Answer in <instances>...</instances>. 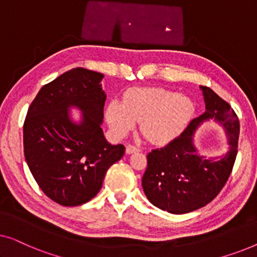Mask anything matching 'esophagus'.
<instances>
[{
	"label": "esophagus",
	"instance_id": "esophagus-1",
	"mask_svg": "<svg viewBox=\"0 0 257 257\" xmlns=\"http://www.w3.org/2000/svg\"><path fill=\"white\" fill-rule=\"evenodd\" d=\"M139 151H140L139 147H137V146H135V145H131V144H130V145L126 146V153H127V154L139 152Z\"/></svg>",
	"mask_w": 257,
	"mask_h": 257
}]
</instances>
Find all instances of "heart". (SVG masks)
I'll use <instances>...</instances> for the list:
<instances>
[{
  "instance_id": "1",
  "label": "heart",
  "mask_w": 257,
  "mask_h": 257,
  "mask_svg": "<svg viewBox=\"0 0 257 257\" xmlns=\"http://www.w3.org/2000/svg\"><path fill=\"white\" fill-rule=\"evenodd\" d=\"M194 112L191 98L161 87H140L127 91L124 103L111 100L106 107V119L115 135L127 133L137 120L149 142L166 144L184 131Z\"/></svg>"
}]
</instances>
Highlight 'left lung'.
<instances>
[{"label":"left lung","instance_id":"obj_1","mask_svg":"<svg viewBox=\"0 0 257 257\" xmlns=\"http://www.w3.org/2000/svg\"><path fill=\"white\" fill-rule=\"evenodd\" d=\"M201 90L205 113L192 119L180 136L147 154L144 192L154 206L172 214L193 212L215 199L226 185L237 156L240 122L236 113L208 86H201ZM208 118L222 123L230 137L231 150L221 160L200 157L192 145V133Z\"/></svg>","mask_w":257,"mask_h":257}]
</instances>
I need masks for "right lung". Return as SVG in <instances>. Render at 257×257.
<instances>
[{
  "label": "right lung",
  "mask_w": 257,
  "mask_h": 257,
  "mask_svg": "<svg viewBox=\"0 0 257 257\" xmlns=\"http://www.w3.org/2000/svg\"><path fill=\"white\" fill-rule=\"evenodd\" d=\"M103 77L83 68L70 70L45 84L28 108L24 157L44 194L62 206L94 198L108 168L125 153L124 145L106 142L100 127L106 100ZM70 106L82 110L80 124L69 120Z\"/></svg>",
  "instance_id": "right-lung-1"
}]
</instances>
